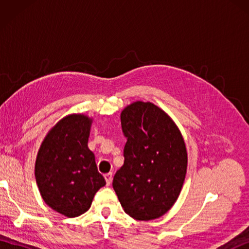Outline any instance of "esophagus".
<instances>
[{
  "label": "esophagus",
  "mask_w": 249,
  "mask_h": 249,
  "mask_svg": "<svg viewBox=\"0 0 249 249\" xmlns=\"http://www.w3.org/2000/svg\"><path fill=\"white\" fill-rule=\"evenodd\" d=\"M105 179H106V183H107V185H110L111 182H112V173H107L105 174Z\"/></svg>",
  "instance_id": "obj_1"
}]
</instances>
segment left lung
Instances as JSON below:
<instances>
[{
    "mask_svg": "<svg viewBox=\"0 0 249 249\" xmlns=\"http://www.w3.org/2000/svg\"><path fill=\"white\" fill-rule=\"evenodd\" d=\"M121 124L127 142L113 189L130 217L156 219L172 208L181 193L187 171L186 144L174 121L150 102L126 106Z\"/></svg>",
    "mask_w": 249,
    "mask_h": 249,
    "instance_id": "obj_1",
    "label": "left lung"
}]
</instances>
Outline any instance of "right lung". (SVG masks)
Instances as JSON below:
<instances>
[{"mask_svg":"<svg viewBox=\"0 0 249 249\" xmlns=\"http://www.w3.org/2000/svg\"><path fill=\"white\" fill-rule=\"evenodd\" d=\"M93 118L71 113L52 127L40 144L35 178L41 198L66 217L86 213L94 195L106 185L88 141Z\"/></svg>","mask_w":249,"mask_h":249,"instance_id":"obj_1","label":"right lung"}]
</instances>
